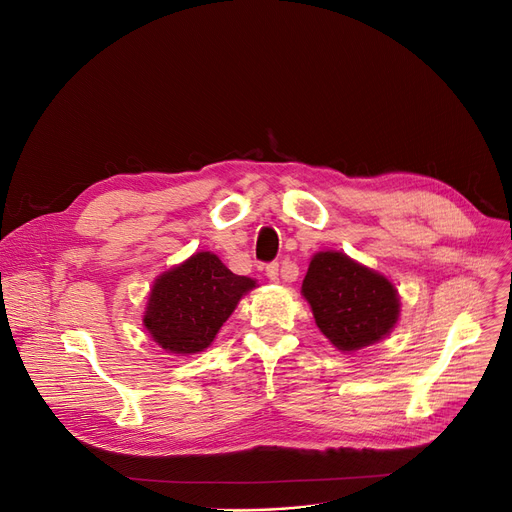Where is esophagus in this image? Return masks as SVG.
Wrapping results in <instances>:
<instances>
[{
    "label": "esophagus",
    "instance_id": "34e87169",
    "mask_svg": "<svg viewBox=\"0 0 512 512\" xmlns=\"http://www.w3.org/2000/svg\"><path fill=\"white\" fill-rule=\"evenodd\" d=\"M282 271L285 272L284 275L281 274ZM265 276L272 282H280V280L292 282L294 278H297V270H280V263H270L265 267Z\"/></svg>",
    "mask_w": 512,
    "mask_h": 512
}]
</instances>
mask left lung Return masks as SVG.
I'll return each mask as SVG.
<instances>
[{"label":"left lung","mask_w":512,"mask_h":512,"mask_svg":"<svg viewBox=\"0 0 512 512\" xmlns=\"http://www.w3.org/2000/svg\"><path fill=\"white\" fill-rule=\"evenodd\" d=\"M301 294L319 332L342 353L380 342L400 317L396 286L340 251H319L311 257Z\"/></svg>","instance_id":"obj_1"}]
</instances>
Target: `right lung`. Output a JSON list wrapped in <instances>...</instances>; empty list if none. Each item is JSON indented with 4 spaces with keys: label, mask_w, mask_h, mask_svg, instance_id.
I'll list each match as a JSON object with an SVG mask.
<instances>
[{
    "label": "right lung",
    "mask_w": 512,
    "mask_h": 512,
    "mask_svg": "<svg viewBox=\"0 0 512 512\" xmlns=\"http://www.w3.org/2000/svg\"><path fill=\"white\" fill-rule=\"evenodd\" d=\"M255 286L253 278L232 274L218 255L199 251L155 278L143 326L164 351L197 355Z\"/></svg>",
    "instance_id": "right-lung-1"
}]
</instances>
